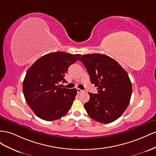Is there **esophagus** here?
I'll use <instances>...</instances> for the list:
<instances>
[{
    "mask_svg": "<svg viewBox=\"0 0 156 156\" xmlns=\"http://www.w3.org/2000/svg\"><path fill=\"white\" fill-rule=\"evenodd\" d=\"M77 92H78V93H81V92H82L83 91L82 90H80V89H79V88H77Z\"/></svg>",
    "mask_w": 156,
    "mask_h": 156,
    "instance_id": "1",
    "label": "esophagus"
}]
</instances>
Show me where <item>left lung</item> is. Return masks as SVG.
Segmentation results:
<instances>
[{"label": "left lung", "instance_id": "8db88e82", "mask_svg": "<svg viewBox=\"0 0 156 156\" xmlns=\"http://www.w3.org/2000/svg\"><path fill=\"white\" fill-rule=\"evenodd\" d=\"M79 61L86 66L98 93H88L84 107L97 122L109 123L118 119L129 104L132 84L128 74L117 61L100 53L83 55Z\"/></svg>", "mask_w": 156, "mask_h": 156}]
</instances>
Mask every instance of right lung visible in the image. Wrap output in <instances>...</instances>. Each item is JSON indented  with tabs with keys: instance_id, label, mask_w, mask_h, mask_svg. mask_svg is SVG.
<instances>
[{
	"instance_id": "right-lung-1",
	"label": "right lung",
	"mask_w": 156,
	"mask_h": 156,
	"mask_svg": "<svg viewBox=\"0 0 156 156\" xmlns=\"http://www.w3.org/2000/svg\"><path fill=\"white\" fill-rule=\"evenodd\" d=\"M80 54L53 52L34 62L27 71L23 82L26 102L38 118L53 121L69 112L75 97L76 89L59 87L69 66L77 61Z\"/></svg>"
}]
</instances>
